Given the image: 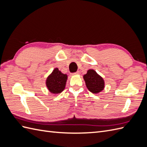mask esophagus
<instances>
[{"label":"esophagus","mask_w":147,"mask_h":147,"mask_svg":"<svg viewBox=\"0 0 147 147\" xmlns=\"http://www.w3.org/2000/svg\"><path fill=\"white\" fill-rule=\"evenodd\" d=\"M79 74H80V72H78V71H77V72H76L72 74V75H79Z\"/></svg>","instance_id":"1"}]
</instances>
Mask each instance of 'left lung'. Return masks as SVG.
Returning a JSON list of instances; mask_svg holds the SVG:
<instances>
[{"instance_id":"left-lung-1","label":"left lung","mask_w":147,"mask_h":147,"mask_svg":"<svg viewBox=\"0 0 147 147\" xmlns=\"http://www.w3.org/2000/svg\"><path fill=\"white\" fill-rule=\"evenodd\" d=\"M83 79L88 90L94 94H98L104 89L105 82L94 70L90 69L83 75Z\"/></svg>"}]
</instances>
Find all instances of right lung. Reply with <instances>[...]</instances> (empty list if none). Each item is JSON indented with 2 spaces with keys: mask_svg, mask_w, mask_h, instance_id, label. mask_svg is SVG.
Returning <instances> with one entry per match:
<instances>
[{
  "mask_svg": "<svg viewBox=\"0 0 147 147\" xmlns=\"http://www.w3.org/2000/svg\"><path fill=\"white\" fill-rule=\"evenodd\" d=\"M67 75L62 73L58 68H55L46 80V86L52 94H59L65 88Z\"/></svg>",
  "mask_w": 147,
  "mask_h": 147,
  "instance_id": "add662e5",
  "label": "right lung"
}]
</instances>
